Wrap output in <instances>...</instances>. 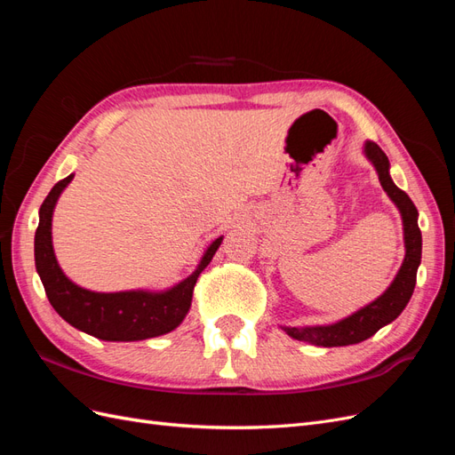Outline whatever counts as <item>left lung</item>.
Masks as SVG:
<instances>
[{"label": "left lung", "mask_w": 455, "mask_h": 455, "mask_svg": "<svg viewBox=\"0 0 455 455\" xmlns=\"http://www.w3.org/2000/svg\"><path fill=\"white\" fill-rule=\"evenodd\" d=\"M364 151L368 159L374 163L383 189L387 191V196L395 201L398 211L403 214L404 243H406V256L403 261V267L398 271V275L387 291H385L376 301H371L370 306L347 316V319L330 326H309V328L284 326L283 328L284 332L294 339L309 341V343H315V346H323V347L353 346V343L364 341L370 336H374L381 326L395 321L406 307V304L411 298V292H414L418 266L421 261V231L418 226V209L404 191L398 189L393 184L389 176V159L383 154V149L374 142H366Z\"/></svg>", "instance_id": "1"}]
</instances>
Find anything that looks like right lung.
Instances as JSON below:
<instances>
[{
    "label": "right lung",
    "mask_w": 455,
    "mask_h": 455,
    "mask_svg": "<svg viewBox=\"0 0 455 455\" xmlns=\"http://www.w3.org/2000/svg\"><path fill=\"white\" fill-rule=\"evenodd\" d=\"M74 174L54 184L39 209L36 229V267L45 286V294L66 323L77 330L106 341H136L167 334L184 321L191 306L194 286L199 273L209 266L222 237L216 239L204 252L201 266L186 281L161 294L116 292L100 294L79 288L66 277L57 264L51 243V218L60 191L70 184Z\"/></svg>",
    "instance_id": "1"
}]
</instances>
